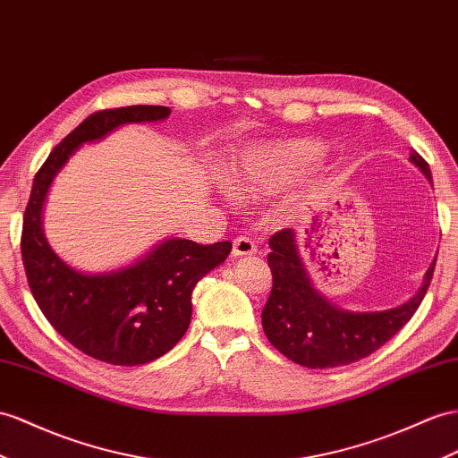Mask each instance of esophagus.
<instances>
[{
	"instance_id": "1",
	"label": "esophagus",
	"mask_w": 458,
	"mask_h": 458,
	"mask_svg": "<svg viewBox=\"0 0 458 458\" xmlns=\"http://www.w3.org/2000/svg\"><path fill=\"white\" fill-rule=\"evenodd\" d=\"M257 253V248L251 238H245V236H238L232 243V255L233 257H248Z\"/></svg>"
}]
</instances>
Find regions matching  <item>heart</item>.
Returning <instances> with one entry per match:
<instances>
[{"instance_id":"heart-1","label":"heart","mask_w":458,"mask_h":458,"mask_svg":"<svg viewBox=\"0 0 458 458\" xmlns=\"http://www.w3.org/2000/svg\"><path fill=\"white\" fill-rule=\"evenodd\" d=\"M321 157L323 147L311 139L251 148L228 164L222 172V182L233 195L253 197L283 185L292 175L311 166Z\"/></svg>"}]
</instances>
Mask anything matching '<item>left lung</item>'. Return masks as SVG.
Wrapping results in <instances>:
<instances>
[{
	"label": "left lung",
	"mask_w": 458,
	"mask_h": 458,
	"mask_svg": "<svg viewBox=\"0 0 458 458\" xmlns=\"http://www.w3.org/2000/svg\"><path fill=\"white\" fill-rule=\"evenodd\" d=\"M410 160L431 182L429 164L412 148ZM267 261L273 290L261 311L263 331L280 354L311 369L346 366L379 350L412 319L429 288L437 257L428 268L418 294L386 311L352 313L327 301L303 268L294 230L284 228L268 240Z\"/></svg>",
	"instance_id": "1"
}]
</instances>
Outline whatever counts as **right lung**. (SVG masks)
I'll use <instances>...</instances> for the list:
<instances>
[{"label":"right lung","mask_w":458,"mask_h":458,"mask_svg":"<svg viewBox=\"0 0 458 458\" xmlns=\"http://www.w3.org/2000/svg\"><path fill=\"white\" fill-rule=\"evenodd\" d=\"M166 106H125L90 114L34 175L22 216L21 253L44 318L69 344L112 366H140L166 354L191 321V292L226 259L232 243L201 245L172 238L120 271L85 275L65 265L42 233V205L54 175L83 143L123 123L166 120Z\"/></svg>","instance_id":"obj_1"}]
</instances>
